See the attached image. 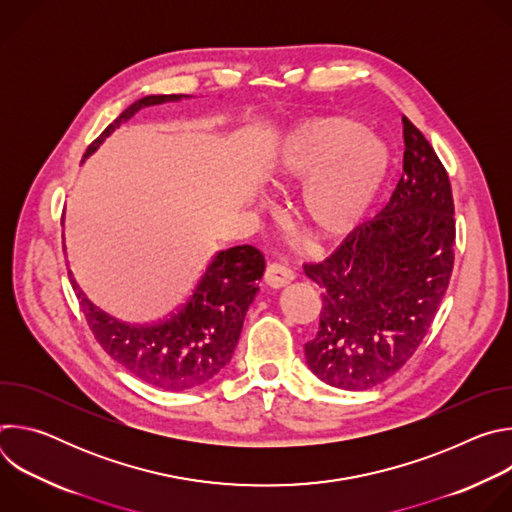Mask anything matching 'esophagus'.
Returning a JSON list of instances; mask_svg holds the SVG:
<instances>
[{
  "instance_id": "34e87169",
  "label": "esophagus",
  "mask_w": 512,
  "mask_h": 512,
  "mask_svg": "<svg viewBox=\"0 0 512 512\" xmlns=\"http://www.w3.org/2000/svg\"><path fill=\"white\" fill-rule=\"evenodd\" d=\"M294 279H296L294 269H289V267H285V265H281V263H271V265H267V269H265V283H267L269 287L279 289V287H285L287 283H291Z\"/></svg>"
}]
</instances>
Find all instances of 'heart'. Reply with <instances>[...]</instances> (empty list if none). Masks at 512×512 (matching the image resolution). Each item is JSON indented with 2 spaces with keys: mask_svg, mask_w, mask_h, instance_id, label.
I'll return each instance as SVG.
<instances>
[{
  "mask_svg": "<svg viewBox=\"0 0 512 512\" xmlns=\"http://www.w3.org/2000/svg\"><path fill=\"white\" fill-rule=\"evenodd\" d=\"M395 166L387 139L344 115L312 117L279 135L265 164L275 186H302L296 223L320 241L354 231L385 190Z\"/></svg>",
  "mask_w": 512,
  "mask_h": 512,
  "instance_id": "heart-1",
  "label": "heart"
}]
</instances>
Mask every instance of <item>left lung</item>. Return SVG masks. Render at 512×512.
Here are the masks:
<instances>
[{
  "instance_id": "obj_1",
  "label": "left lung",
  "mask_w": 512,
  "mask_h": 512,
  "mask_svg": "<svg viewBox=\"0 0 512 512\" xmlns=\"http://www.w3.org/2000/svg\"><path fill=\"white\" fill-rule=\"evenodd\" d=\"M403 139V176L389 204L328 259L304 265L324 289L306 362L336 389H371L403 367L425 338L454 269L448 172L407 117Z\"/></svg>"
}]
</instances>
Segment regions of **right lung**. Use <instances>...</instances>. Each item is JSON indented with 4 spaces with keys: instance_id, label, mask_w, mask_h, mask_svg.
Segmentation results:
<instances>
[{
    "instance_id": "add662e5",
    "label": "right lung",
    "mask_w": 512,
    "mask_h": 512,
    "mask_svg": "<svg viewBox=\"0 0 512 512\" xmlns=\"http://www.w3.org/2000/svg\"><path fill=\"white\" fill-rule=\"evenodd\" d=\"M182 99L188 95H148L135 101L89 145L85 160L137 111ZM263 271V253L251 245L218 251L184 302L164 320L145 326L111 318L83 291L79 300L95 338L123 369L152 387L186 391L208 383L231 362ZM72 285L77 287L75 279Z\"/></svg>"
}]
</instances>
